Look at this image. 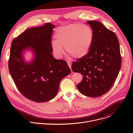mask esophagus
I'll return each instance as SVG.
<instances>
[{
	"mask_svg": "<svg viewBox=\"0 0 133 133\" xmlns=\"http://www.w3.org/2000/svg\"><path fill=\"white\" fill-rule=\"evenodd\" d=\"M67 64H68V66H69V67L70 68V69H71V63H70V62H67Z\"/></svg>",
	"mask_w": 133,
	"mask_h": 133,
	"instance_id": "obj_1",
	"label": "esophagus"
}]
</instances>
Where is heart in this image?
<instances>
[{
    "label": "heart",
    "instance_id": "1",
    "mask_svg": "<svg viewBox=\"0 0 133 133\" xmlns=\"http://www.w3.org/2000/svg\"><path fill=\"white\" fill-rule=\"evenodd\" d=\"M56 40L52 41L51 47L56 57L61 58L66 52L76 58L87 56L92 46L94 33L87 25L71 24L57 29L55 33Z\"/></svg>",
    "mask_w": 133,
    "mask_h": 133
}]
</instances>
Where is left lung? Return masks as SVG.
I'll return each instance as SVG.
<instances>
[{
	"mask_svg": "<svg viewBox=\"0 0 133 133\" xmlns=\"http://www.w3.org/2000/svg\"><path fill=\"white\" fill-rule=\"evenodd\" d=\"M94 33V42L89 54L72 63L74 72L83 76L77 85L84 95L101 96L114 84L121 67L119 42L115 34L97 21H88Z\"/></svg>",
	"mask_w": 133,
	"mask_h": 133,
	"instance_id": "obj_1",
	"label": "left lung"
}]
</instances>
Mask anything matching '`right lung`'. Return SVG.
<instances>
[{"instance_id":"add662e5","label":"right lung","mask_w":133,"mask_h":133,"mask_svg":"<svg viewBox=\"0 0 133 133\" xmlns=\"http://www.w3.org/2000/svg\"><path fill=\"white\" fill-rule=\"evenodd\" d=\"M55 25L50 23L28 29L11 43L8 67L18 89L27 98L42 103L53 99L61 80L71 70L67 62L52 55L51 35ZM32 52L29 61L24 58Z\"/></svg>"}]
</instances>
